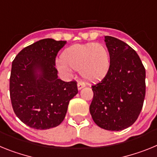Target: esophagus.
<instances>
[{"label":"esophagus","mask_w":157,"mask_h":157,"mask_svg":"<svg viewBox=\"0 0 157 157\" xmlns=\"http://www.w3.org/2000/svg\"><path fill=\"white\" fill-rule=\"evenodd\" d=\"M77 86H78V90H82V89L85 87V84H84L83 82H78L77 84Z\"/></svg>","instance_id":"1"}]
</instances>
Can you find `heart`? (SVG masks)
I'll return each mask as SVG.
<instances>
[{
  "mask_svg": "<svg viewBox=\"0 0 157 157\" xmlns=\"http://www.w3.org/2000/svg\"><path fill=\"white\" fill-rule=\"evenodd\" d=\"M56 63L60 71L68 73L71 67L80 71V75L88 82H98L106 76L111 60L106 47L97 43L74 45L67 48Z\"/></svg>",
  "mask_w": 157,
  "mask_h": 157,
  "instance_id": "heart-1",
  "label": "heart"
}]
</instances>
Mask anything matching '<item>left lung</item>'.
I'll use <instances>...</instances> for the list:
<instances>
[{
    "label": "left lung",
    "mask_w": 157,
    "mask_h": 157,
    "mask_svg": "<svg viewBox=\"0 0 157 157\" xmlns=\"http://www.w3.org/2000/svg\"><path fill=\"white\" fill-rule=\"evenodd\" d=\"M110 68L103 80L92 86L90 112L105 130L119 131L137 120L145 96V69L137 52L121 40L105 36Z\"/></svg>",
    "instance_id": "left-lung-1"
}]
</instances>
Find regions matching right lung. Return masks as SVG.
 I'll list each match as a JSON object with an SVG mask.
<instances>
[{"instance_id": "right-lung-1", "label": "right lung", "mask_w": 157, "mask_h": 157, "mask_svg": "<svg viewBox=\"0 0 157 157\" xmlns=\"http://www.w3.org/2000/svg\"><path fill=\"white\" fill-rule=\"evenodd\" d=\"M67 41L45 38L22 49L12 62L10 98L14 112L31 128L46 130L64 120L77 83L58 78L55 59Z\"/></svg>"}]
</instances>
